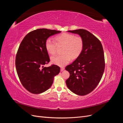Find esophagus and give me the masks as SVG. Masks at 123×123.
Segmentation results:
<instances>
[{
	"instance_id": "esophagus-1",
	"label": "esophagus",
	"mask_w": 123,
	"mask_h": 123,
	"mask_svg": "<svg viewBox=\"0 0 123 123\" xmlns=\"http://www.w3.org/2000/svg\"><path fill=\"white\" fill-rule=\"evenodd\" d=\"M65 70V68L64 67H62L61 68V71H64Z\"/></svg>"
}]
</instances>
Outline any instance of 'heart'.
<instances>
[{"instance_id": "b5f03b06", "label": "heart", "mask_w": 123, "mask_h": 123, "mask_svg": "<svg viewBox=\"0 0 123 123\" xmlns=\"http://www.w3.org/2000/svg\"><path fill=\"white\" fill-rule=\"evenodd\" d=\"M55 43L48 38L45 42V48L50 54L56 53L58 47H63L62 55L52 56L51 61L53 64L59 66H64L70 62L71 58L75 59L81 53L84 48V41L80 36H75L73 34L63 33L56 35L54 38Z\"/></svg>"}]
</instances>
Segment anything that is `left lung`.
Returning a JSON list of instances; mask_svg holds the SVG:
<instances>
[{"mask_svg":"<svg viewBox=\"0 0 123 123\" xmlns=\"http://www.w3.org/2000/svg\"><path fill=\"white\" fill-rule=\"evenodd\" d=\"M68 32L79 34L83 39L84 48L75 61L66 67L70 73L66 83L75 94L87 95L98 85L104 72L105 63L102 44L98 38L86 30Z\"/></svg>","mask_w":123,"mask_h":123,"instance_id":"left-lung-1","label":"left lung"}]
</instances>
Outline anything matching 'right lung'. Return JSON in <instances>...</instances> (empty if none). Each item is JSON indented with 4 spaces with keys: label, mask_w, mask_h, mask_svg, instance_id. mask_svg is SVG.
I'll use <instances>...</instances> for the list:
<instances>
[{
    "label": "right lung",
    "mask_w": 123,
    "mask_h": 123,
    "mask_svg": "<svg viewBox=\"0 0 123 123\" xmlns=\"http://www.w3.org/2000/svg\"><path fill=\"white\" fill-rule=\"evenodd\" d=\"M61 31L39 29L25 36L18 48L15 66L17 75L25 88L33 94L46 91L52 85L54 77L60 72V67L52 65L43 66L50 62L45 42L50 36Z\"/></svg>",
    "instance_id": "right-lung-1"
}]
</instances>
